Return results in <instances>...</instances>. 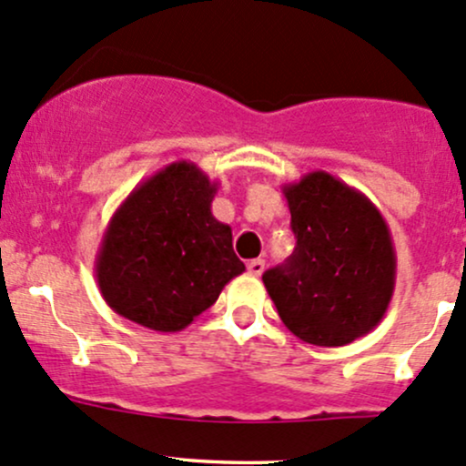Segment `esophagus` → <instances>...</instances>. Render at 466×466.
I'll return each mask as SVG.
<instances>
[{
  "mask_svg": "<svg viewBox=\"0 0 466 466\" xmlns=\"http://www.w3.org/2000/svg\"><path fill=\"white\" fill-rule=\"evenodd\" d=\"M248 272L252 274V276H260L265 272V260L263 258H254V260H249L248 263Z\"/></svg>",
  "mask_w": 466,
  "mask_h": 466,
  "instance_id": "1",
  "label": "esophagus"
}]
</instances>
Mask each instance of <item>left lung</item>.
<instances>
[{
	"label": "left lung",
	"mask_w": 466,
	"mask_h": 466,
	"mask_svg": "<svg viewBox=\"0 0 466 466\" xmlns=\"http://www.w3.org/2000/svg\"><path fill=\"white\" fill-rule=\"evenodd\" d=\"M296 237L285 265L263 274L280 320L309 345L342 347L370 334L396 285L390 228L370 198L329 172L283 186Z\"/></svg>",
	"instance_id": "1"
}]
</instances>
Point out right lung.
Masks as SVG:
<instances>
[{
  "instance_id": "right-lung-1",
  "label": "right lung",
  "mask_w": 466,
  "mask_h": 466,
  "mask_svg": "<svg viewBox=\"0 0 466 466\" xmlns=\"http://www.w3.org/2000/svg\"><path fill=\"white\" fill-rule=\"evenodd\" d=\"M217 181L177 161L139 183L112 214L95 260L106 303L155 331H181L245 272L232 228L217 221Z\"/></svg>"
}]
</instances>
